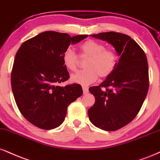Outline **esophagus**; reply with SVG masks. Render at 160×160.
<instances>
[{
    "mask_svg": "<svg viewBox=\"0 0 160 160\" xmlns=\"http://www.w3.org/2000/svg\"><path fill=\"white\" fill-rule=\"evenodd\" d=\"M82 91H83V94H87L88 92V88L85 87V86H83V87H82Z\"/></svg>",
    "mask_w": 160,
    "mask_h": 160,
    "instance_id": "34e87169",
    "label": "esophagus"
}]
</instances>
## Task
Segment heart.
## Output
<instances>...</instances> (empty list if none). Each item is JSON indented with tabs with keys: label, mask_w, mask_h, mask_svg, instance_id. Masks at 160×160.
Here are the masks:
<instances>
[{
	"label": "heart",
	"mask_w": 160,
	"mask_h": 160,
	"mask_svg": "<svg viewBox=\"0 0 160 160\" xmlns=\"http://www.w3.org/2000/svg\"><path fill=\"white\" fill-rule=\"evenodd\" d=\"M80 57H89L85 64L86 69L71 77V81L82 86H88L99 78H106L115 71L118 63V56L114 50L106 48L101 42L89 39L80 45ZM64 66L71 72H75L79 65L78 55L68 48L62 56Z\"/></svg>",
	"instance_id": "b5f03b06"
}]
</instances>
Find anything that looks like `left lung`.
Segmentation results:
<instances>
[{"instance_id":"left-lung-1","label":"left lung","mask_w":160,"mask_h":160,"mask_svg":"<svg viewBox=\"0 0 160 160\" xmlns=\"http://www.w3.org/2000/svg\"><path fill=\"white\" fill-rule=\"evenodd\" d=\"M92 36L111 44L119 59L112 74L101 85L88 89L95 102L88 109V115L95 127L115 131L135 118L147 96V57L141 47L126 34L107 32Z\"/></svg>"}]
</instances>
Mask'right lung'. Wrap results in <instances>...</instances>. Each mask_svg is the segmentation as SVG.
I'll use <instances>...</instances> for the list:
<instances>
[{
    "label": "right lung",
    "instance_id": "add662e5",
    "mask_svg": "<svg viewBox=\"0 0 160 160\" xmlns=\"http://www.w3.org/2000/svg\"><path fill=\"white\" fill-rule=\"evenodd\" d=\"M87 36L46 31L23 42L17 51L11 72L12 93L23 116L37 128L59 127L68 105L82 95L79 84L62 87L58 83L70 77L62 60V53L71 43Z\"/></svg>",
    "mask_w": 160,
    "mask_h": 160
}]
</instances>
